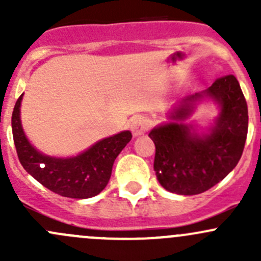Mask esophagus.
<instances>
[{"label": "esophagus", "instance_id": "esophagus-1", "mask_svg": "<svg viewBox=\"0 0 261 261\" xmlns=\"http://www.w3.org/2000/svg\"><path fill=\"white\" fill-rule=\"evenodd\" d=\"M130 128H131V133H133L134 136L143 135V134L146 131L145 121H144L141 117L135 118V120H134L133 122H131Z\"/></svg>", "mask_w": 261, "mask_h": 261}]
</instances>
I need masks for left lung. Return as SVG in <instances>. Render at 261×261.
<instances>
[{"mask_svg": "<svg viewBox=\"0 0 261 261\" xmlns=\"http://www.w3.org/2000/svg\"><path fill=\"white\" fill-rule=\"evenodd\" d=\"M210 97L220 105V115L208 134L198 135L191 125L169 122L150 131L155 144L154 170L159 183L175 194L203 193L238 165L247 135V105L235 75L217 78L208 89L180 101L170 114L184 120L196 102Z\"/></svg>", "mask_w": 261, "mask_h": 261, "instance_id": "8db88e82", "label": "left lung"}]
</instances>
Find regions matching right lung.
<instances>
[{"label":"right lung","instance_id":"add662e5","mask_svg":"<svg viewBox=\"0 0 261 261\" xmlns=\"http://www.w3.org/2000/svg\"><path fill=\"white\" fill-rule=\"evenodd\" d=\"M21 99L22 94L14 107L11 123L15 147L23 169L63 197L82 199L101 193L111 178L115 159L133 138L130 131L103 139L77 156H48L38 151L25 136L20 120Z\"/></svg>","mask_w":261,"mask_h":261}]
</instances>
